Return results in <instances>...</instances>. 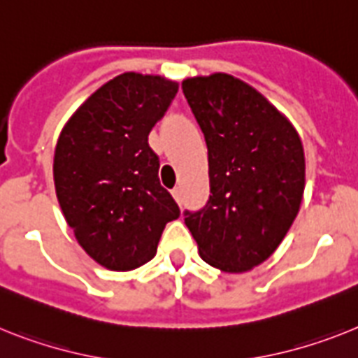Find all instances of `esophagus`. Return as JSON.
Instances as JSON below:
<instances>
[{
	"mask_svg": "<svg viewBox=\"0 0 358 358\" xmlns=\"http://www.w3.org/2000/svg\"><path fill=\"white\" fill-rule=\"evenodd\" d=\"M173 196H174V200H176L180 206H182V187H174L173 189Z\"/></svg>",
	"mask_w": 358,
	"mask_h": 358,
	"instance_id": "obj_1",
	"label": "esophagus"
}]
</instances>
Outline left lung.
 I'll use <instances>...</instances> for the list:
<instances>
[{
  "instance_id": "left-lung-1",
  "label": "left lung",
  "mask_w": 358,
  "mask_h": 358,
  "mask_svg": "<svg viewBox=\"0 0 358 358\" xmlns=\"http://www.w3.org/2000/svg\"><path fill=\"white\" fill-rule=\"evenodd\" d=\"M184 96L202 129L211 194L185 225L209 266L244 273L275 253L300 209L304 147L289 120L253 87L216 72L187 78Z\"/></svg>"
}]
</instances>
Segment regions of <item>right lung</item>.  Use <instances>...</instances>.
<instances>
[{
  "label": "right lung",
  "instance_id": "obj_1",
  "mask_svg": "<svg viewBox=\"0 0 358 358\" xmlns=\"http://www.w3.org/2000/svg\"><path fill=\"white\" fill-rule=\"evenodd\" d=\"M178 83L125 72L101 85L65 123L54 151L56 196L78 244L100 266L149 262L178 203L160 185L149 133Z\"/></svg>",
  "mask_w": 358,
  "mask_h": 358
}]
</instances>
